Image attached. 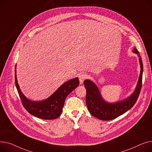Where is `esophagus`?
I'll return each mask as SVG.
<instances>
[{
	"mask_svg": "<svg viewBox=\"0 0 152 152\" xmlns=\"http://www.w3.org/2000/svg\"><path fill=\"white\" fill-rule=\"evenodd\" d=\"M87 76L86 74H80L79 76H78V78H79V81H80V84H82L84 80L86 78Z\"/></svg>",
	"mask_w": 152,
	"mask_h": 152,
	"instance_id": "1",
	"label": "esophagus"
}]
</instances>
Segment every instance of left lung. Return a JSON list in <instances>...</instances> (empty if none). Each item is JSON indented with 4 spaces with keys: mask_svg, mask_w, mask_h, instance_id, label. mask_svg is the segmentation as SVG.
Instances as JSON below:
<instances>
[{
    "mask_svg": "<svg viewBox=\"0 0 152 152\" xmlns=\"http://www.w3.org/2000/svg\"><path fill=\"white\" fill-rule=\"evenodd\" d=\"M139 57L140 72L134 91L129 97L116 102L105 101L97 85L90 80H85L83 83L86 90V104L88 109L93 117L104 121H108L117 118L131 109L136 102L141 90L143 64L139 52L134 48L132 50Z\"/></svg>",
    "mask_w": 152,
    "mask_h": 152,
    "instance_id": "left-lung-1",
    "label": "left lung"
}]
</instances>
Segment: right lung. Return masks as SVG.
<instances>
[{"mask_svg":"<svg viewBox=\"0 0 152 152\" xmlns=\"http://www.w3.org/2000/svg\"><path fill=\"white\" fill-rule=\"evenodd\" d=\"M16 65L15 67V84L21 101L29 113L43 120H54L61 114L66 97L79 85L78 77L68 80L61 85L55 93L46 99L34 101L29 99L22 93L17 81Z\"/></svg>","mask_w":152,"mask_h":152,"instance_id":"1","label":"right lung"}]
</instances>
